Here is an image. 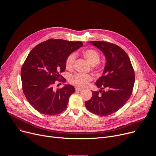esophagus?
I'll list each match as a JSON object with an SVG mask.
<instances>
[{"label": "esophagus", "mask_w": 156, "mask_h": 156, "mask_svg": "<svg viewBox=\"0 0 156 156\" xmlns=\"http://www.w3.org/2000/svg\"><path fill=\"white\" fill-rule=\"evenodd\" d=\"M75 90L76 91H80L82 90V88L79 87H75Z\"/></svg>", "instance_id": "34e87169"}]
</instances>
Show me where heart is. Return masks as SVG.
I'll list each match as a JSON object with an SVG mask.
<instances>
[{
    "mask_svg": "<svg viewBox=\"0 0 156 156\" xmlns=\"http://www.w3.org/2000/svg\"><path fill=\"white\" fill-rule=\"evenodd\" d=\"M83 54L84 58L92 65L97 64L101 58V55L99 52L93 49H87L83 51ZM76 60L75 53L70 54L65 60L66 69L70 70L73 68V65ZM93 77L87 74L76 73L72 75L69 78V81L76 86L80 87H84L88 84L91 81H92Z\"/></svg>",
    "mask_w": 156,
    "mask_h": 156,
    "instance_id": "b5f03b06",
    "label": "heart"
}]
</instances>
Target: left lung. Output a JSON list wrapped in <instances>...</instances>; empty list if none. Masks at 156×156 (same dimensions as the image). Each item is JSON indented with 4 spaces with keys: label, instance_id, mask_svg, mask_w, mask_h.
Returning a JSON list of instances; mask_svg holds the SVG:
<instances>
[{
    "label": "left lung",
    "instance_id": "left-lung-1",
    "mask_svg": "<svg viewBox=\"0 0 156 156\" xmlns=\"http://www.w3.org/2000/svg\"><path fill=\"white\" fill-rule=\"evenodd\" d=\"M90 42L104 53L106 63L102 75L96 83L101 90L92 91V98L85 102V106L96 115L107 116L117 112L131 96L135 72L128 55L119 46L104 41Z\"/></svg>",
    "mask_w": 156,
    "mask_h": 156
}]
</instances>
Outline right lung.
<instances>
[{"mask_svg":"<svg viewBox=\"0 0 156 156\" xmlns=\"http://www.w3.org/2000/svg\"><path fill=\"white\" fill-rule=\"evenodd\" d=\"M82 46L80 41L51 39L39 44L28 54L21 70L23 91L30 104L39 112L54 115L66 109L75 87L65 84L55 90L53 86L57 80L66 81L60 75L66 68L65 60Z\"/></svg>","mask_w":156,"mask_h":156,"instance_id":"right-lung-1","label":"right lung"}]
</instances>
